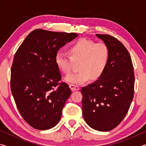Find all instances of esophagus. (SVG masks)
<instances>
[{
    "instance_id": "esophagus-1",
    "label": "esophagus",
    "mask_w": 146,
    "mask_h": 146,
    "mask_svg": "<svg viewBox=\"0 0 146 146\" xmlns=\"http://www.w3.org/2000/svg\"><path fill=\"white\" fill-rule=\"evenodd\" d=\"M70 88H71V90L73 91H76V90H78L80 88H79L78 86H76V85H74V84H70Z\"/></svg>"
}]
</instances>
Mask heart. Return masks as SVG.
Wrapping results in <instances>:
<instances>
[{"label":"heart","mask_w":146,"mask_h":146,"mask_svg":"<svg viewBox=\"0 0 146 146\" xmlns=\"http://www.w3.org/2000/svg\"><path fill=\"white\" fill-rule=\"evenodd\" d=\"M70 56L61 51L56 53L55 62L60 72L69 75L74 63H78L80 71L65 78L67 82L81 84L91 78L97 80L102 76L110 59V50L103 42L95 43L86 38H80L68 48Z\"/></svg>","instance_id":"heart-1"}]
</instances>
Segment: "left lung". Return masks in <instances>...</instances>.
<instances>
[{"mask_svg":"<svg viewBox=\"0 0 146 146\" xmlns=\"http://www.w3.org/2000/svg\"><path fill=\"white\" fill-rule=\"evenodd\" d=\"M110 50L104 75L81 89L82 115L93 129L108 131L126 115L134 95L135 75L131 58L122 43L110 35H96Z\"/></svg>","mask_w":146,"mask_h":146,"instance_id":"left-lung-1","label":"left lung"}]
</instances>
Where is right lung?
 I'll use <instances>...</instances> for the list:
<instances>
[{
  "label": "right lung",
  "instance_id": "obj_1",
  "mask_svg": "<svg viewBox=\"0 0 146 146\" xmlns=\"http://www.w3.org/2000/svg\"><path fill=\"white\" fill-rule=\"evenodd\" d=\"M75 33L35 29L19 46L11 69V91L19 113L31 127L51 129L61 118L71 94L62 78L55 57Z\"/></svg>",
  "mask_w": 146,
  "mask_h": 146
}]
</instances>
